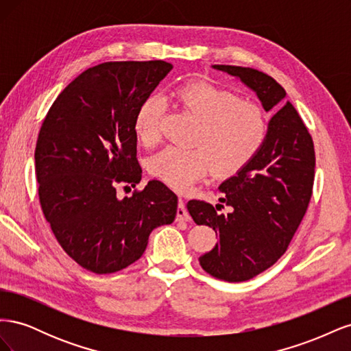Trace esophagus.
Wrapping results in <instances>:
<instances>
[{"instance_id":"obj_1","label":"esophagus","mask_w":351,"mask_h":351,"mask_svg":"<svg viewBox=\"0 0 351 351\" xmlns=\"http://www.w3.org/2000/svg\"><path fill=\"white\" fill-rule=\"evenodd\" d=\"M177 221H190V215L186 209L184 200L180 197L178 199V208H177Z\"/></svg>"}]
</instances>
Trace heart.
Instances as JSON below:
<instances>
[{
	"label": "heart",
	"mask_w": 351,
	"mask_h": 351,
	"mask_svg": "<svg viewBox=\"0 0 351 351\" xmlns=\"http://www.w3.org/2000/svg\"><path fill=\"white\" fill-rule=\"evenodd\" d=\"M174 107L197 121L190 149L168 146L152 158L154 177L178 190L192 186L212 168L217 176L234 174L259 154L268 136V119L256 104L240 101L226 89L204 82L184 83L169 90L167 98ZM162 104L146 99L134 119L139 141L154 146L161 139L159 123Z\"/></svg>",
	"instance_id": "b5f03b06"
}]
</instances>
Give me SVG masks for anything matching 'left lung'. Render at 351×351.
<instances>
[{
	"label": "left lung",
	"instance_id": "8db88e82",
	"mask_svg": "<svg viewBox=\"0 0 351 351\" xmlns=\"http://www.w3.org/2000/svg\"><path fill=\"white\" fill-rule=\"evenodd\" d=\"M214 69L239 77L272 112L259 154L219 186V202L231 208L230 214H219L224 208L219 204L187 202L196 224L212 227L219 236L215 247L199 258L200 267L218 280L241 282L271 268L289 247L312 197L315 147L277 80L250 67Z\"/></svg>",
	"mask_w": 351,
	"mask_h": 351
}]
</instances>
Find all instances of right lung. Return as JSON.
<instances>
[{"label":"right lung","instance_id":"1","mask_svg":"<svg viewBox=\"0 0 351 351\" xmlns=\"http://www.w3.org/2000/svg\"><path fill=\"white\" fill-rule=\"evenodd\" d=\"M173 66L110 61L88 69L51 105L36 141L40 208L60 246L95 274L141 259L154 228L171 224L177 196L152 180L141 183L134 119Z\"/></svg>","mask_w":351,"mask_h":351}]
</instances>
